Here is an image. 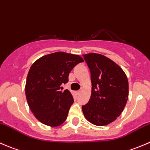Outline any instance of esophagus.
Returning <instances> with one entry per match:
<instances>
[{"mask_svg": "<svg viewBox=\"0 0 150 150\" xmlns=\"http://www.w3.org/2000/svg\"><path fill=\"white\" fill-rule=\"evenodd\" d=\"M81 92H82V90H80V91H77L76 93L78 95H80L81 93Z\"/></svg>", "mask_w": 150, "mask_h": 150, "instance_id": "34e87169", "label": "esophagus"}]
</instances>
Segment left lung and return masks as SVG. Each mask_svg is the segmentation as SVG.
Segmentation results:
<instances>
[{
    "label": "left lung",
    "instance_id": "1",
    "mask_svg": "<svg viewBox=\"0 0 150 150\" xmlns=\"http://www.w3.org/2000/svg\"><path fill=\"white\" fill-rule=\"evenodd\" d=\"M91 72V94L82 106L86 119L99 126L110 124L123 111L128 98V81L118 64L105 56L83 54Z\"/></svg>",
    "mask_w": 150,
    "mask_h": 150
}]
</instances>
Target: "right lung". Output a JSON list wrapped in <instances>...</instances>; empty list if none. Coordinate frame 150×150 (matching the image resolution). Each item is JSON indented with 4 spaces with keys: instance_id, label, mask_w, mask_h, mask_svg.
<instances>
[{
    "instance_id": "1",
    "label": "right lung",
    "mask_w": 150,
    "mask_h": 150,
    "mask_svg": "<svg viewBox=\"0 0 150 150\" xmlns=\"http://www.w3.org/2000/svg\"><path fill=\"white\" fill-rule=\"evenodd\" d=\"M83 59L79 55L52 53L36 60L27 76L25 94L30 110L42 123L51 127L66 120L73 97L67 89L60 91L68 81L69 72Z\"/></svg>"
}]
</instances>
